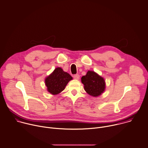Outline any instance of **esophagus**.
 <instances>
[{
	"label": "esophagus",
	"instance_id": "esophagus-1",
	"mask_svg": "<svg viewBox=\"0 0 148 148\" xmlns=\"http://www.w3.org/2000/svg\"><path fill=\"white\" fill-rule=\"evenodd\" d=\"M73 77L75 79H79V74H75V75H74Z\"/></svg>",
	"mask_w": 148,
	"mask_h": 148
}]
</instances>
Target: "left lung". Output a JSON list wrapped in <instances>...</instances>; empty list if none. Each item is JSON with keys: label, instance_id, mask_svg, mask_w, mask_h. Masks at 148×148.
<instances>
[{"label": "left lung", "instance_id": "8db88e82", "mask_svg": "<svg viewBox=\"0 0 148 148\" xmlns=\"http://www.w3.org/2000/svg\"><path fill=\"white\" fill-rule=\"evenodd\" d=\"M81 81L85 91L92 96H98L105 90L106 84L103 78L94 71H88L86 75L82 77Z\"/></svg>", "mask_w": 148, "mask_h": 148}]
</instances>
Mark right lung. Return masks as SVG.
I'll use <instances>...</instances> for the list:
<instances>
[{"label":"right lung","instance_id":"right-lung-1","mask_svg":"<svg viewBox=\"0 0 148 148\" xmlns=\"http://www.w3.org/2000/svg\"><path fill=\"white\" fill-rule=\"evenodd\" d=\"M72 77L61 68L58 67L45 80L48 91L52 95H57L63 91Z\"/></svg>","mask_w":148,"mask_h":148}]
</instances>
